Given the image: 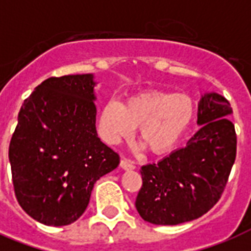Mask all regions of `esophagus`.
<instances>
[{"instance_id": "34e87169", "label": "esophagus", "mask_w": 251, "mask_h": 251, "mask_svg": "<svg viewBox=\"0 0 251 251\" xmlns=\"http://www.w3.org/2000/svg\"><path fill=\"white\" fill-rule=\"evenodd\" d=\"M120 165H121V168H124V169H134V168H135L134 161L131 160V159H127V157H122Z\"/></svg>"}]
</instances>
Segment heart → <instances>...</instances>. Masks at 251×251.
Segmentation results:
<instances>
[{"instance_id":"b5f03b06","label":"heart","mask_w":251,"mask_h":251,"mask_svg":"<svg viewBox=\"0 0 251 251\" xmlns=\"http://www.w3.org/2000/svg\"><path fill=\"white\" fill-rule=\"evenodd\" d=\"M194 102L187 95L149 90L126 99L124 104L109 101L100 114V129L110 143L130 137L138 126V139L155 155L172 150L194 120Z\"/></svg>"}]
</instances>
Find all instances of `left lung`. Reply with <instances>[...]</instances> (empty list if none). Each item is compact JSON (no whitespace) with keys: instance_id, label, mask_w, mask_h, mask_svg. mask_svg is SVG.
Listing matches in <instances>:
<instances>
[{"instance_id":"obj_1","label":"left lung","mask_w":251,"mask_h":251,"mask_svg":"<svg viewBox=\"0 0 251 251\" xmlns=\"http://www.w3.org/2000/svg\"><path fill=\"white\" fill-rule=\"evenodd\" d=\"M229 101L206 94L198 104L199 130L186 147L141 168L135 207L143 220L177 226L201 218L222 198L236 160L237 134Z\"/></svg>"}]
</instances>
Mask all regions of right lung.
Masks as SVG:
<instances>
[{
  "label": "right lung",
  "instance_id": "add662e5",
  "mask_svg": "<svg viewBox=\"0 0 251 251\" xmlns=\"http://www.w3.org/2000/svg\"><path fill=\"white\" fill-rule=\"evenodd\" d=\"M91 74L52 76L35 88L18 114L9 146L18 203L45 226L82 216L94 183L120 164L98 137Z\"/></svg>",
  "mask_w": 251,
  "mask_h": 251
}]
</instances>
